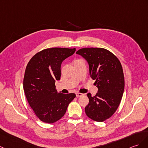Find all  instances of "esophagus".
<instances>
[{
	"instance_id": "esophagus-1",
	"label": "esophagus",
	"mask_w": 148,
	"mask_h": 148,
	"mask_svg": "<svg viewBox=\"0 0 148 148\" xmlns=\"http://www.w3.org/2000/svg\"><path fill=\"white\" fill-rule=\"evenodd\" d=\"M83 95H84V94H82V93H80V92H76V97H81Z\"/></svg>"
}]
</instances>
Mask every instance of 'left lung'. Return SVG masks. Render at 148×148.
<instances>
[{"instance_id":"1","label":"left lung","mask_w":148,"mask_h":148,"mask_svg":"<svg viewBox=\"0 0 148 148\" xmlns=\"http://www.w3.org/2000/svg\"><path fill=\"white\" fill-rule=\"evenodd\" d=\"M87 60L90 77L98 91L94 97L87 94L89 103L85 113L89 118L103 122L117 110L124 91V75L121 62L114 54L103 48H83L76 51Z\"/></svg>"}]
</instances>
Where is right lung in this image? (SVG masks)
Wrapping results in <instances>:
<instances>
[{
    "mask_svg": "<svg viewBox=\"0 0 148 148\" xmlns=\"http://www.w3.org/2000/svg\"><path fill=\"white\" fill-rule=\"evenodd\" d=\"M75 49L50 48L36 53L25 70L23 88L29 106L41 121L52 123L66 112L74 93L57 92L55 85L60 80L62 62L73 55Z\"/></svg>",
    "mask_w": 148,
    "mask_h": 148,
    "instance_id": "right-lung-1",
    "label": "right lung"
}]
</instances>
